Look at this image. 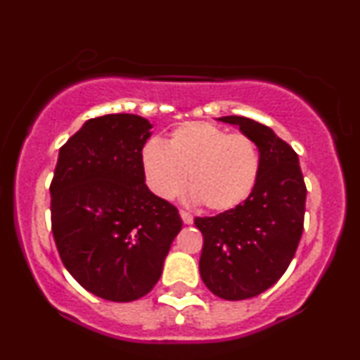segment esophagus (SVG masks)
<instances>
[{"mask_svg":"<svg viewBox=\"0 0 360 360\" xmlns=\"http://www.w3.org/2000/svg\"><path fill=\"white\" fill-rule=\"evenodd\" d=\"M179 214H181V218H183V221L186 223V225H191V223H193L191 214H189L188 212H183V210H181Z\"/></svg>","mask_w":360,"mask_h":360,"instance_id":"1","label":"esophagus"}]
</instances>
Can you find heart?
<instances>
[{
  "label": "heart",
  "mask_w": 360,
  "mask_h": 360,
  "mask_svg": "<svg viewBox=\"0 0 360 360\" xmlns=\"http://www.w3.org/2000/svg\"><path fill=\"white\" fill-rule=\"evenodd\" d=\"M146 183L160 200H174L189 183L188 200L225 213L254 191L260 171L255 142L212 123H184L164 146L152 139L142 148Z\"/></svg>",
  "instance_id": "obj_1"
}]
</instances>
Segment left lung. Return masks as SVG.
Returning <instances> with one entry per match:
<instances>
[{
    "mask_svg": "<svg viewBox=\"0 0 360 360\" xmlns=\"http://www.w3.org/2000/svg\"><path fill=\"white\" fill-rule=\"evenodd\" d=\"M255 142L260 171L240 206L217 217H196L203 233L200 274L218 298H254L284 274L303 233L307 186L298 154L269 127L245 117H221Z\"/></svg>",
    "mask_w": 360,
    "mask_h": 360,
    "instance_id": "left-lung-1",
    "label": "left lung"
}]
</instances>
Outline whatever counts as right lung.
Here are the masks:
<instances>
[{
    "label": "right lung",
    "instance_id": "obj_1",
    "mask_svg": "<svg viewBox=\"0 0 360 360\" xmlns=\"http://www.w3.org/2000/svg\"><path fill=\"white\" fill-rule=\"evenodd\" d=\"M139 115L91 118L59 150L51 183L52 233L62 264L86 291L127 303L162 274L183 220L146 184Z\"/></svg>",
    "mask_w": 360,
    "mask_h": 360
}]
</instances>
